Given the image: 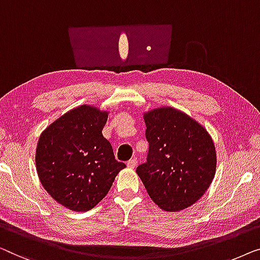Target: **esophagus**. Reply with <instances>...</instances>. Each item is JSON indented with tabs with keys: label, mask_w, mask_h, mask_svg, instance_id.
I'll return each mask as SVG.
<instances>
[{
	"label": "esophagus",
	"mask_w": 260,
	"mask_h": 260,
	"mask_svg": "<svg viewBox=\"0 0 260 260\" xmlns=\"http://www.w3.org/2000/svg\"><path fill=\"white\" fill-rule=\"evenodd\" d=\"M138 164V160L137 159H131L127 161V167L128 168H135V166H137Z\"/></svg>",
	"instance_id": "esophagus-1"
}]
</instances>
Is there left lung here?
I'll return each mask as SVG.
<instances>
[{"instance_id": "left-lung-1", "label": "left lung", "mask_w": 260, "mask_h": 260, "mask_svg": "<svg viewBox=\"0 0 260 260\" xmlns=\"http://www.w3.org/2000/svg\"><path fill=\"white\" fill-rule=\"evenodd\" d=\"M144 119L148 154L137 173L159 207L184 210L202 198L214 178L212 138L196 120L172 107L153 109Z\"/></svg>"}]
</instances>
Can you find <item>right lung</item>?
Returning <instances> with one entry per match:
<instances>
[{
	"mask_svg": "<svg viewBox=\"0 0 260 260\" xmlns=\"http://www.w3.org/2000/svg\"><path fill=\"white\" fill-rule=\"evenodd\" d=\"M107 118V112L83 105L40 135L35 155L40 181L53 199L72 211L96 206L126 167L102 135Z\"/></svg>",
	"mask_w": 260,
	"mask_h": 260,
	"instance_id": "obj_1",
	"label": "right lung"
}]
</instances>
